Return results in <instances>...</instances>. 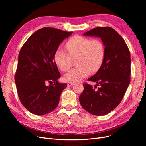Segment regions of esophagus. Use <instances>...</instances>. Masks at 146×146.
Listing matches in <instances>:
<instances>
[{"label":"esophagus","mask_w":146,"mask_h":146,"mask_svg":"<svg viewBox=\"0 0 146 146\" xmlns=\"http://www.w3.org/2000/svg\"><path fill=\"white\" fill-rule=\"evenodd\" d=\"M74 84V82H68V86H72Z\"/></svg>","instance_id":"34e87169"}]
</instances>
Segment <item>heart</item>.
I'll return each instance as SVG.
<instances>
[{
	"label": "heart",
	"instance_id": "b5f03b06",
	"mask_svg": "<svg viewBox=\"0 0 146 146\" xmlns=\"http://www.w3.org/2000/svg\"><path fill=\"white\" fill-rule=\"evenodd\" d=\"M68 54L57 48L54 59L61 71L67 72L72 67L73 59H76L77 67L66 75L64 80L75 82L81 80L91 72H96L102 66L105 56V46L99 39H90L76 35L65 43Z\"/></svg>",
	"mask_w": 146,
	"mask_h": 146
}]
</instances>
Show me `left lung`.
Wrapping results in <instances>:
<instances>
[{
	"mask_svg": "<svg viewBox=\"0 0 146 146\" xmlns=\"http://www.w3.org/2000/svg\"><path fill=\"white\" fill-rule=\"evenodd\" d=\"M84 35L100 38L105 46V56L98 72L88 79L100 87L83 83L79 101L90 113L105 115L121 103L130 83V53L122 36L110 27L92 29Z\"/></svg>",
	"mask_w": 146,
	"mask_h": 146,
	"instance_id": "obj_1",
	"label": "left lung"
}]
</instances>
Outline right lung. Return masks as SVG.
<instances>
[{
	"label": "right lung",
	"instance_id": "add662e5",
	"mask_svg": "<svg viewBox=\"0 0 146 146\" xmlns=\"http://www.w3.org/2000/svg\"><path fill=\"white\" fill-rule=\"evenodd\" d=\"M72 32L52 27L36 31L22 47L15 76L17 94L29 111L38 116L54 110L58 105L66 83L61 77L54 59L55 50ZM49 83V86L46 84Z\"/></svg>",
	"mask_w": 146,
	"mask_h": 146
}]
</instances>
